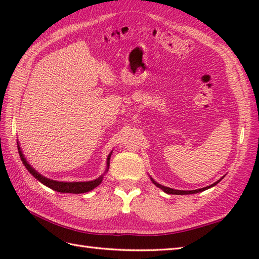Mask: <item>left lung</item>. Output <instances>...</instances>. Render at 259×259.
I'll return each mask as SVG.
<instances>
[{
	"mask_svg": "<svg viewBox=\"0 0 259 259\" xmlns=\"http://www.w3.org/2000/svg\"><path fill=\"white\" fill-rule=\"evenodd\" d=\"M150 179H151L152 183L155 184V185L158 187V188L162 189L164 192H166V194H169V195H191V194H197V192H201V191H203V190H207V189H209V188H211V187L216 186V185L219 183V181H221L223 178H221L219 180H217L216 183L211 184L210 186L203 187V188L196 189V190H177V189H172V188H169V187H166V186H162V185H160V184H158L157 181L153 180L151 177H150Z\"/></svg>",
	"mask_w": 259,
	"mask_h": 259,
	"instance_id": "left-lung-1",
	"label": "left lung"
}]
</instances>
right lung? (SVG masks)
Masks as SVG:
<instances>
[{"label": "right lung", "instance_id": "1", "mask_svg": "<svg viewBox=\"0 0 259 259\" xmlns=\"http://www.w3.org/2000/svg\"><path fill=\"white\" fill-rule=\"evenodd\" d=\"M18 150H19V155L22 162H23L25 168L27 169V171H29L33 177L40 181L41 184L49 187V188H51L58 192H64V194H83V192H88L92 189H95L96 187H98L102 183L103 176L106 175V172H108L109 166H110V158H111V155H112V151L108 155L106 171H104L100 177H98L97 179L91 180V181H72V183H67V181H57L50 178H47L41 174H38L36 170L33 168L29 162H27L26 158L23 155V151H22L21 147L19 145V141H18Z\"/></svg>", "mask_w": 259, "mask_h": 259}]
</instances>
